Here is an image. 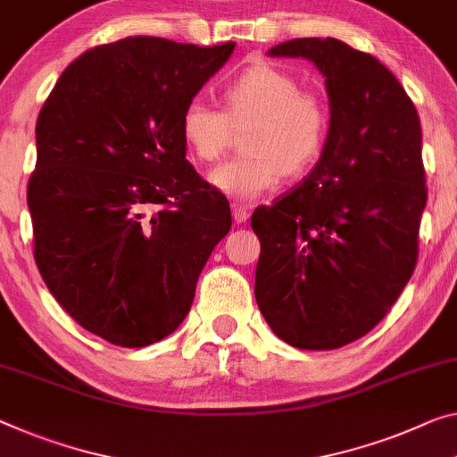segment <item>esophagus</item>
I'll return each mask as SVG.
<instances>
[{"mask_svg": "<svg viewBox=\"0 0 457 457\" xmlns=\"http://www.w3.org/2000/svg\"><path fill=\"white\" fill-rule=\"evenodd\" d=\"M233 219L237 224H245L249 220V210L241 204H233Z\"/></svg>", "mask_w": 457, "mask_h": 457, "instance_id": "1", "label": "esophagus"}]
</instances>
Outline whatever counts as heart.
<instances>
[{"instance_id": "obj_1", "label": "heart", "mask_w": 457, "mask_h": 457, "mask_svg": "<svg viewBox=\"0 0 457 457\" xmlns=\"http://www.w3.org/2000/svg\"><path fill=\"white\" fill-rule=\"evenodd\" d=\"M224 112L192 100L181 112L179 130L189 151L202 161L222 157L233 126L251 122L241 157L212 170L210 184L235 202H255L276 187L286 173H300L322 149L328 129L325 104L302 91L290 73L253 65L227 83Z\"/></svg>"}]
</instances>
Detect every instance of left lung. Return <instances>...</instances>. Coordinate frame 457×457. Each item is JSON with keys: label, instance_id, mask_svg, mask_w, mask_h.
<instances>
[{"label": "left lung", "instance_id": "left-lung-1", "mask_svg": "<svg viewBox=\"0 0 457 457\" xmlns=\"http://www.w3.org/2000/svg\"><path fill=\"white\" fill-rule=\"evenodd\" d=\"M268 54L319 69L331 120L312 171L253 212L255 300L287 345L337 349L370 333L415 271L427 204L419 114L390 69L337 38Z\"/></svg>", "mask_w": 457, "mask_h": 457}]
</instances>
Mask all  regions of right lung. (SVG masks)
<instances>
[{"mask_svg": "<svg viewBox=\"0 0 457 457\" xmlns=\"http://www.w3.org/2000/svg\"><path fill=\"white\" fill-rule=\"evenodd\" d=\"M235 42L129 37L75 59L37 122L28 181L34 259L83 328L146 347L178 328L228 200L189 161L181 112L230 59Z\"/></svg>", "mask_w": 457, "mask_h": 457, "instance_id": "1", "label": "right lung"}]
</instances>
